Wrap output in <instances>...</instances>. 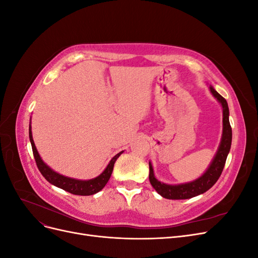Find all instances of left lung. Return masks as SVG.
Here are the masks:
<instances>
[{"label": "left lung", "mask_w": 258, "mask_h": 258, "mask_svg": "<svg viewBox=\"0 0 258 258\" xmlns=\"http://www.w3.org/2000/svg\"><path fill=\"white\" fill-rule=\"evenodd\" d=\"M210 91L223 107V134L216 154L214 155V157L212 161H211L208 169L206 170V172L201 176L194 179L191 182L175 185L158 181L155 176L152 162L150 161V182L155 190L163 198L178 200L196 197L198 195H201L209 190L217 182L218 177L222 174L226 159H227V156L230 151L232 139V131L229 123V108L227 101L212 86H210Z\"/></svg>", "instance_id": "left-lung-1"}]
</instances>
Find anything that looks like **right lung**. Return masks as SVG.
Here are the masks:
<instances>
[{
	"instance_id": "obj_1",
	"label": "right lung",
	"mask_w": 258,
	"mask_h": 258,
	"mask_svg": "<svg viewBox=\"0 0 258 258\" xmlns=\"http://www.w3.org/2000/svg\"><path fill=\"white\" fill-rule=\"evenodd\" d=\"M29 138H30L31 145H32V151H33V155H34V158L36 161V166H37L38 170H40L42 175L46 179H47L50 184L57 186V187H59V188L63 189L66 191L71 192L73 195H79V196H90V195H95L102 189L112 175L115 161L123 152L122 151L117 155H115L114 157L111 159V161L108 162V165L104 169L103 172L100 175H98L97 177L91 178V179H76V178L64 176V175L56 172V171H53L50 167H48L43 161L40 154H38V152L36 150V146L33 141L32 130H31V121H30V126H29Z\"/></svg>"
}]
</instances>
